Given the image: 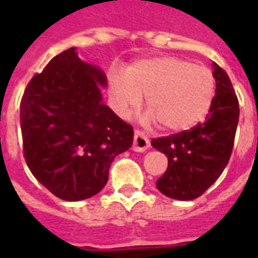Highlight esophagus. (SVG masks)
Instances as JSON below:
<instances>
[{"instance_id":"1","label":"esophagus","mask_w":258,"mask_h":258,"mask_svg":"<svg viewBox=\"0 0 258 258\" xmlns=\"http://www.w3.org/2000/svg\"><path fill=\"white\" fill-rule=\"evenodd\" d=\"M149 140L141 130H135L134 142H133V151L135 152H145L149 148Z\"/></svg>"}]
</instances>
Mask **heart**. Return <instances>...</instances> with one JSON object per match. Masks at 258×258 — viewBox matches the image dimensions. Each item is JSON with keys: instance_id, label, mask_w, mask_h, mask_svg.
I'll return each mask as SVG.
<instances>
[{"instance_id": "heart-1", "label": "heart", "mask_w": 258, "mask_h": 258, "mask_svg": "<svg viewBox=\"0 0 258 258\" xmlns=\"http://www.w3.org/2000/svg\"><path fill=\"white\" fill-rule=\"evenodd\" d=\"M146 107L162 128L179 131L200 123L210 110L216 95V79L211 70L189 60L162 56L131 64L125 74H114L110 96L118 113L128 117Z\"/></svg>"}]
</instances>
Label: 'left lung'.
Returning a JSON list of instances; mask_svg holds the SVG:
<instances>
[{"mask_svg":"<svg viewBox=\"0 0 258 258\" xmlns=\"http://www.w3.org/2000/svg\"><path fill=\"white\" fill-rule=\"evenodd\" d=\"M216 96L203 123L178 134L152 140V146L168 159L166 173L156 186L177 200H194L221 175L232 153L239 120V102L232 83L213 62Z\"/></svg>","mask_w":258,"mask_h":258,"instance_id":"left-lung-1","label":"left lung"}]
</instances>
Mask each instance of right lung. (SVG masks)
<instances>
[{
    "label": "right lung",
    "instance_id": "obj_1",
    "mask_svg": "<svg viewBox=\"0 0 258 258\" xmlns=\"http://www.w3.org/2000/svg\"><path fill=\"white\" fill-rule=\"evenodd\" d=\"M101 69L69 48L33 76L20 102L23 155L33 175L68 202L88 199L106 185L114 157L134 131L102 102Z\"/></svg>",
    "mask_w": 258,
    "mask_h": 258
}]
</instances>
